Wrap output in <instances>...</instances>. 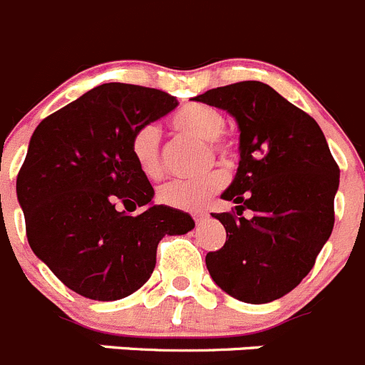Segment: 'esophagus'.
<instances>
[{"mask_svg":"<svg viewBox=\"0 0 365 365\" xmlns=\"http://www.w3.org/2000/svg\"><path fill=\"white\" fill-rule=\"evenodd\" d=\"M205 216H207V212H203V210H200V212H194V214H192L194 221H202Z\"/></svg>","mask_w":365,"mask_h":365,"instance_id":"34e87169","label":"esophagus"}]
</instances>
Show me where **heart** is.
Here are the masks:
<instances>
[{"label":"heart","mask_w":365,"mask_h":365,"mask_svg":"<svg viewBox=\"0 0 365 365\" xmlns=\"http://www.w3.org/2000/svg\"><path fill=\"white\" fill-rule=\"evenodd\" d=\"M173 129L180 135L205 140L207 148L221 162H234L237 142L223 133L225 117L220 110L207 104H189L178 111L171 120ZM131 155L136 165L148 178H160L163 175L162 153H160V133L153 124L142 125L131 136ZM227 183L221 169H212L202 176L189 180H171L158 189V200L175 209H202L214 194L220 192Z\"/></svg>","instance_id":"b5f03b06"}]
</instances>
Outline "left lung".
I'll list each match as a JSON object with an SVG mask.
<instances>
[{
	"instance_id": "left-lung-1",
	"label": "left lung",
	"mask_w": 365,
	"mask_h": 365,
	"mask_svg": "<svg viewBox=\"0 0 365 365\" xmlns=\"http://www.w3.org/2000/svg\"><path fill=\"white\" fill-rule=\"evenodd\" d=\"M194 101L227 110L241 131L236 178L221 194L236 209L212 214L227 241L207 254L210 277L243 302L275 301L309 274L331 236L339 165L319 124L268 84L241 81Z\"/></svg>"
}]
</instances>
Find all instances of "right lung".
Here are the masks:
<instances>
[{"label": "right lung", "mask_w": 365, "mask_h": 365, "mask_svg": "<svg viewBox=\"0 0 365 365\" xmlns=\"http://www.w3.org/2000/svg\"><path fill=\"white\" fill-rule=\"evenodd\" d=\"M178 106L173 95L108 83L48 115L18 173L29 245L83 297L117 301L151 277L165 234L194 229L189 214L153 205L131 136Z\"/></svg>", "instance_id": "1"}]
</instances>
